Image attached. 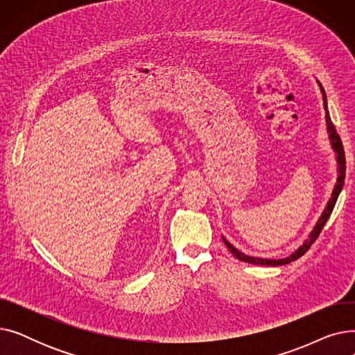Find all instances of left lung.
<instances>
[{
	"label": "left lung",
	"mask_w": 355,
	"mask_h": 355,
	"mask_svg": "<svg viewBox=\"0 0 355 355\" xmlns=\"http://www.w3.org/2000/svg\"><path fill=\"white\" fill-rule=\"evenodd\" d=\"M318 82V80H316ZM320 89L322 92V99H324V109H325V121H327V130H328V135H329V141L332 145L334 153L337 154V164H338V177H337V184H335V187L332 190L331 198L327 202V207L324 210V213L321 214L320 220L316 221V225L313 227V230L311 232L309 237L304 241L302 246L300 249H296L291 256L285 257V259H260V257H253V256H248L245 253L239 252L236 248H233V245H230L229 241L223 237V241H225V245L227 246V249L234 254V257H237L241 262H246V263H253V265H263V266H282V265H288L293 260L300 259L302 254H305L306 250H309L311 245L316 240V237L320 236L322 227L325 226V223L328 221L334 207H335V202H337V198L343 190V185H344V178H345V154H344V148H343V142L340 135L337 134V129H335L331 116H329V112H328V106H327V95H325V90L322 87V85L318 82Z\"/></svg>",
	"instance_id": "1"
}]
</instances>
